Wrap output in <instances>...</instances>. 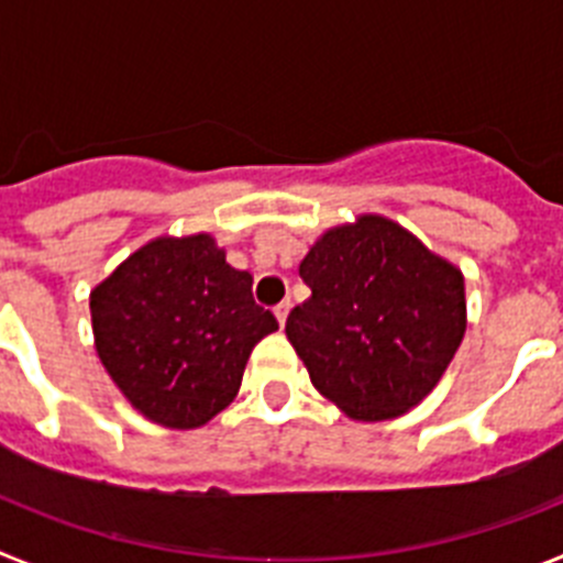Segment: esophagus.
Instances as JSON below:
<instances>
[{"label": "esophagus", "instance_id": "34e87169", "mask_svg": "<svg viewBox=\"0 0 563 563\" xmlns=\"http://www.w3.org/2000/svg\"><path fill=\"white\" fill-rule=\"evenodd\" d=\"M276 318H278V324L285 327V321H287V316H290V298H285V301H282V305L276 307Z\"/></svg>", "mask_w": 563, "mask_h": 563}]
</instances>
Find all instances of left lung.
<instances>
[{"label":"left lung","instance_id":"obj_1","mask_svg":"<svg viewBox=\"0 0 563 563\" xmlns=\"http://www.w3.org/2000/svg\"><path fill=\"white\" fill-rule=\"evenodd\" d=\"M298 273L312 296L287 316V341L343 415L391 420L440 383L465 335L460 267L363 213L318 239Z\"/></svg>","mask_w":563,"mask_h":563}]
</instances>
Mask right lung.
I'll list each match as a JSON object with an SVG mask.
<instances>
[{"mask_svg":"<svg viewBox=\"0 0 563 563\" xmlns=\"http://www.w3.org/2000/svg\"><path fill=\"white\" fill-rule=\"evenodd\" d=\"M253 276L213 236H157L89 292L103 369L166 429H200L236 397L253 346L278 330Z\"/></svg>","mask_w":563,"mask_h":563,"instance_id":"obj_1","label":"right lung"}]
</instances>
